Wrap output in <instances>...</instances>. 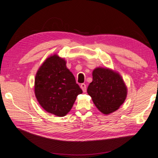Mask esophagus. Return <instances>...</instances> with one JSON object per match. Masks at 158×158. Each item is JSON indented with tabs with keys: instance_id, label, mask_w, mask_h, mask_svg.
Returning a JSON list of instances; mask_svg holds the SVG:
<instances>
[{
	"instance_id": "1",
	"label": "esophagus",
	"mask_w": 158,
	"mask_h": 158,
	"mask_svg": "<svg viewBox=\"0 0 158 158\" xmlns=\"http://www.w3.org/2000/svg\"><path fill=\"white\" fill-rule=\"evenodd\" d=\"M80 88H81V89H82L83 92H86L87 88H86V85H85V84H81L80 85Z\"/></svg>"
}]
</instances>
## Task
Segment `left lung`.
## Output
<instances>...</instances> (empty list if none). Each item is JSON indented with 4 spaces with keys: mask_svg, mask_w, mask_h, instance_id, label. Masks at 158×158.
<instances>
[{
    "mask_svg": "<svg viewBox=\"0 0 158 158\" xmlns=\"http://www.w3.org/2000/svg\"><path fill=\"white\" fill-rule=\"evenodd\" d=\"M87 92L99 111L109 114L120 107L127 95V88L119 73L108 68L98 67Z\"/></svg>",
    "mask_w": 158,
    "mask_h": 158,
    "instance_id": "left-lung-1",
    "label": "left lung"
}]
</instances>
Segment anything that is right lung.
Masks as SVG:
<instances>
[{
    "label": "right lung",
    "instance_id": "right-lung-1",
    "mask_svg": "<svg viewBox=\"0 0 158 158\" xmlns=\"http://www.w3.org/2000/svg\"><path fill=\"white\" fill-rule=\"evenodd\" d=\"M66 63L58 55H51L42 63L35 78L37 102L45 111L60 117L70 111L76 97L82 93Z\"/></svg>",
    "mask_w": 158,
    "mask_h": 158
}]
</instances>
